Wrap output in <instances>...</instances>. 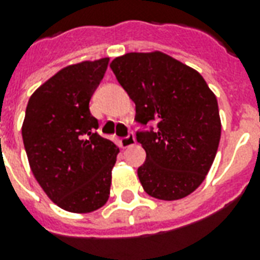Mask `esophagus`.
<instances>
[{
	"mask_svg": "<svg viewBox=\"0 0 260 260\" xmlns=\"http://www.w3.org/2000/svg\"><path fill=\"white\" fill-rule=\"evenodd\" d=\"M119 143H121V147H122V149H126V147L134 146V145H135V143H136L135 136L132 135V134H129V135L125 136V138H121V141H119Z\"/></svg>",
	"mask_w": 260,
	"mask_h": 260,
	"instance_id": "1",
	"label": "esophagus"
}]
</instances>
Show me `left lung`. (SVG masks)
<instances>
[{
	"label": "left lung",
	"instance_id": "left-lung-1",
	"mask_svg": "<svg viewBox=\"0 0 260 260\" xmlns=\"http://www.w3.org/2000/svg\"><path fill=\"white\" fill-rule=\"evenodd\" d=\"M136 107V122L157 128L136 134L146 152L138 177L147 195L177 201L206 178L217 153V99L191 67L161 51L128 53L110 64Z\"/></svg>",
	"mask_w": 260,
	"mask_h": 260
}]
</instances>
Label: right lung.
I'll return each instance as SVG.
<instances>
[{
    "instance_id": "1",
    "label": "right lung",
    "mask_w": 260,
    "mask_h": 260,
    "mask_svg": "<svg viewBox=\"0 0 260 260\" xmlns=\"http://www.w3.org/2000/svg\"><path fill=\"white\" fill-rule=\"evenodd\" d=\"M110 58L68 65L29 99L22 138L35 178L51 201L72 213L106 205L119 149L96 132L89 102Z\"/></svg>"
}]
</instances>
